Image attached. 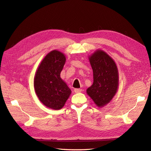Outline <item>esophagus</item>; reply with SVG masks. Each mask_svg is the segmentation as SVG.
Segmentation results:
<instances>
[{
    "label": "esophagus",
    "instance_id": "1",
    "mask_svg": "<svg viewBox=\"0 0 151 151\" xmlns=\"http://www.w3.org/2000/svg\"><path fill=\"white\" fill-rule=\"evenodd\" d=\"M82 91V89H74V92L76 93H81Z\"/></svg>",
    "mask_w": 151,
    "mask_h": 151
}]
</instances>
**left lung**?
Segmentation results:
<instances>
[{"instance_id": "8db88e82", "label": "left lung", "mask_w": 151, "mask_h": 151, "mask_svg": "<svg viewBox=\"0 0 151 151\" xmlns=\"http://www.w3.org/2000/svg\"><path fill=\"white\" fill-rule=\"evenodd\" d=\"M93 71V83L87 94L99 108L106 106L115 96L119 86V73L115 62L101 49L88 56Z\"/></svg>"}]
</instances>
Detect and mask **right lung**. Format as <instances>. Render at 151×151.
I'll list each match as a JSON object with an SVG mask.
<instances>
[{
	"label": "right lung",
	"instance_id": "right-lung-1",
	"mask_svg": "<svg viewBox=\"0 0 151 151\" xmlns=\"http://www.w3.org/2000/svg\"><path fill=\"white\" fill-rule=\"evenodd\" d=\"M66 62L65 54L53 50L47 54L36 71L34 77L35 93L47 108L62 109L72 93L60 72Z\"/></svg>",
	"mask_w": 151,
	"mask_h": 151
}]
</instances>
